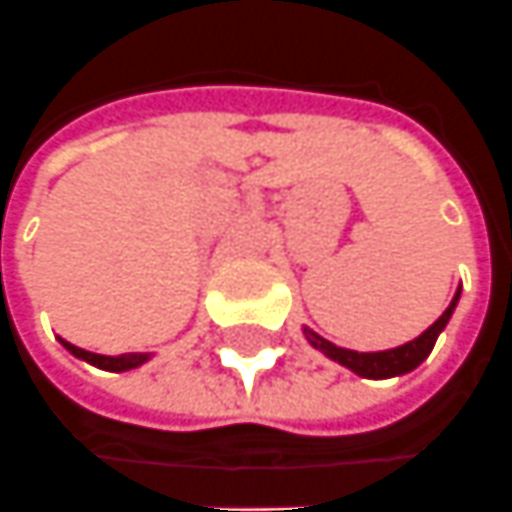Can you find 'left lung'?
Wrapping results in <instances>:
<instances>
[{
  "label": "left lung",
  "instance_id": "left-lung-1",
  "mask_svg": "<svg viewBox=\"0 0 512 512\" xmlns=\"http://www.w3.org/2000/svg\"><path fill=\"white\" fill-rule=\"evenodd\" d=\"M457 301H460V290L454 292L449 309H446V312H443V315H440L438 320H435V323L421 334V337H415V340H410V343L398 345V348H390V351H370V354H359V351H348V348H340V345L323 340V337L315 334L312 329H303V334H306V340L312 343V348L323 351L326 357L334 359V362H340L343 368L354 370L357 376H365V379H390V376L410 373V370L418 368V365L432 354L435 340H438L440 331L446 329V323H449V317L451 312H454Z\"/></svg>",
  "mask_w": 512,
  "mask_h": 512
}]
</instances>
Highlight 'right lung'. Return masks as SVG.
Here are the masks:
<instances>
[{
	"instance_id": "add662e5",
	"label": "right lung",
	"mask_w": 512,
	"mask_h": 512,
	"mask_svg": "<svg viewBox=\"0 0 512 512\" xmlns=\"http://www.w3.org/2000/svg\"><path fill=\"white\" fill-rule=\"evenodd\" d=\"M63 348L74 354L77 359H86L88 365H94V368H102V370H111V373H122V370H133L144 365L147 359L153 357V354H119V357H102V354H91L86 348H77V345L66 343L61 340Z\"/></svg>"
}]
</instances>
